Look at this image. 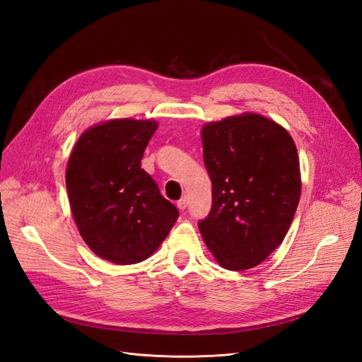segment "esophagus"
<instances>
[{
    "instance_id": "34e87169",
    "label": "esophagus",
    "mask_w": 362,
    "mask_h": 362,
    "mask_svg": "<svg viewBox=\"0 0 362 362\" xmlns=\"http://www.w3.org/2000/svg\"><path fill=\"white\" fill-rule=\"evenodd\" d=\"M187 205H189V201H187V198H185V196L177 202V206L180 208V210H185V208H187Z\"/></svg>"
}]
</instances>
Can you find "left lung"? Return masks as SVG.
Returning <instances> with one entry per match:
<instances>
[{
  "label": "left lung",
  "instance_id": "1",
  "mask_svg": "<svg viewBox=\"0 0 362 362\" xmlns=\"http://www.w3.org/2000/svg\"><path fill=\"white\" fill-rule=\"evenodd\" d=\"M213 205L199 231L228 270L258 266L286 237L300 198L299 156L288 131L243 113L202 128Z\"/></svg>",
  "mask_w": 362,
  "mask_h": 362
}]
</instances>
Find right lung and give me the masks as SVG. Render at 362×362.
<instances>
[{"instance_id": "add662e5", "label": "right lung", "mask_w": 362, "mask_h": 362, "mask_svg": "<svg viewBox=\"0 0 362 362\" xmlns=\"http://www.w3.org/2000/svg\"><path fill=\"white\" fill-rule=\"evenodd\" d=\"M154 120L113 119L76 140L66 189L76 228L98 257L136 264L151 257L180 216L140 168Z\"/></svg>"}]
</instances>
